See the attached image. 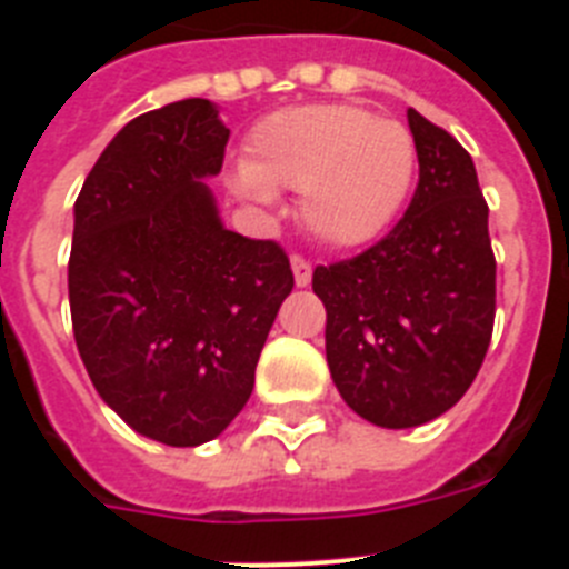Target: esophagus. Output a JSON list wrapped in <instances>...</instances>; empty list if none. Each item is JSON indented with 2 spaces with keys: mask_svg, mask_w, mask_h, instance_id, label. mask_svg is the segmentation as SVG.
<instances>
[{
  "mask_svg": "<svg viewBox=\"0 0 569 569\" xmlns=\"http://www.w3.org/2000/svg\"><path fill=\"white\" fill-rule=\"evenodd\" d=\"M290 268H293L296 288H308L310 279H313V268H310V261H305L301 256H293V259H290Z\"/></svg>",
  "mask_w": 569,
  "mask_h": 569,
  "instance_id": "obj_1",
  "label": "esophagus"
}]
</instances>
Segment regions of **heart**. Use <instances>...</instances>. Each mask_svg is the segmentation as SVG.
Here are the masks:
<instances>
[{"label":"heart","mask_w":569,"mask_h":569,"mask_svg":"<svg viewBox=\"0 0 569 569\" xmlns=\"http://www.w3.org/2000/svg\"><path fill=\"white\" fill-rule=\"evenodd\" d=\"M416 173V142L396 119L359 104H296L268 113L230 173L241 202L270 208L299 190V219L328 248H359L390 228Z\"/></svg>","instance_id":"obj_1"}]
</instances>
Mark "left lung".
<instances>
[{
  "instance_id": "8db88e82",
  "label": "left lung",
  "mask_w": 569,
  "mask_h": 569,
  "mask_svg": "<svg viewBox=\"0 0 569 569\" xmlns=\"http://www.w3.org/2000/svg\"><path fill=\"white\" fill-rule=\"evenodd\" d=\"M407 124L419 188L405 219L356 259L313 270L336 390L387 430L439 419L467 393L496 319V259L476 164L419 110H407Z\"/></svg>"
}]
</instances>
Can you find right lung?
I'll list each match as a JSON object with an SVG mask.
<instances>
[{"label":"right lung","instance_id":"right-lung-1","mask_svg":"<svg viewBox=\"0 0 569 569\" xmlns=\"http://www.w3.org/2000/svg\"><path fill=\"white\" fill-rule=\"evenodd\" d=\"M230 130L210 99L136 116L73 204L68 296L90 381L128 427L170 447L224 433L293 273L276 241L224 228L208 182Z\"/></svg>","mask_w":569,"mask_h":569}]
</instances>
